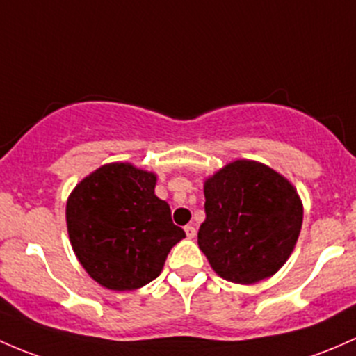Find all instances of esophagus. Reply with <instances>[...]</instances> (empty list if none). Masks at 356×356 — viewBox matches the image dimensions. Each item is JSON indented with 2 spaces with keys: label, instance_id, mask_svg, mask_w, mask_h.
Listing matches in <instances>:
<instances>
[{
  "label": "esophagus",
  "instance_id": "34e87169",
  "mask_svg": "<svg viewBox=\"0 0 356 356\" xmlns=\"http://www.w3.org/2000/svg\"><path fill=\"white\" fill-rule=\"evenodd\" d=\"M185 233H186V238H190V240H192V238H195L197 232L192 225H188V226H185Z\"/></svg>",
  "mask_w": 356,
  "mask_h": 356
}]
</instances>
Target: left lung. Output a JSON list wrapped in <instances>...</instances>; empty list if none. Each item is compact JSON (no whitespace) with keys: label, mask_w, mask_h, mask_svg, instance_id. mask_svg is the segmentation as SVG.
I'll list each match as a JSON object with an SVG mask.
<instances>
[{"label":"left lung","mask_w":356,"mask_h":356,"mask_svg":"<svg viewBox=\"0 0 356 356\" xmlns=\"http://www.w3.org/2000/svg\"><path fill=\"white\" fill-rule=\"evenodd\" d=\"M199 248L226 281L254 284L283 267L303 221L295 186L266 164L238 159L205 179Z\"/></svg>","instance_id":"1"}]
</instances>
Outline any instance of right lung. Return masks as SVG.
Returning <instances> with one entry per match:
<instances>
[{"label": "right lung", "mask_w": 356, "mask_h": 356, "mask_svg": "<svg viewBox=\"0 0 356 356\" xmlns=\"http://www.w3.org/2000/svg\"><path fill=\"white\" fill-rule=\"evenodd\" d=\"M156 179L130 163H111L97 168L70 193V243L101 286L115 291L145 286L185 238L171 221L170 205L154 193Z\"/></svg>", "instance_id": "obj_1"}]
</instances>
